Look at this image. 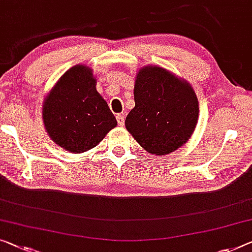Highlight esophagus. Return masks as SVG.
I'll list each match as a JSON object with an SVG mask.
<instances>
[{"label": "esophagus", "mask_w": 252, "mask_h": 252, "mask_svg": "<svg viewBox=\"0 0 252 252\" xmlns=\"http://www.w3.org/2000/svg\"><path fill=\"white\" fill-rule=\"evenodd\" d=\"M116 119H117V123L119 126H123L124 124H125V117H124L123 114H118L116 116Z\"/></svg>", "instance_id": "1"}]
</instances>
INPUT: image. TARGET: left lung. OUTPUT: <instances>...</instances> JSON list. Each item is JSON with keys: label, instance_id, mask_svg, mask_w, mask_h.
<instances>
[{"label": "left lung", "instance_id": "left-lung-1", "mask_svg": "<svg viewBox=\"0 0 252 252\" xmlns=\"http://www.w3.org/2000/svg\"><path fill=\"white\" fill-rule=\"evenodd\" d=\"M134 100L125 125L149 153L168 154L190 138L199 109L195 91L185 80L162 67H143L136 75Z\"/></svg>", "mask_w": 252, "mask_h": 252}]
</instances>
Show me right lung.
Segmentation results:
<instances>
[{
	"mask_svg": "<svg viewBox=\"0 0 252 252\" xmlns=\"http://www.w3.org/2000/svg\"><path fill=\"white\" fill-rule=\"evenodd\" d=\"M95 83L91 68L75 65L61 76L42 104L48 135L69 152L94 148L117 125Z\"/></svg>",
	"mask_w": 252,
	"mask_h": 252,
	"instance_id": "1",
	"label": "right lung"
}]
</instances>
